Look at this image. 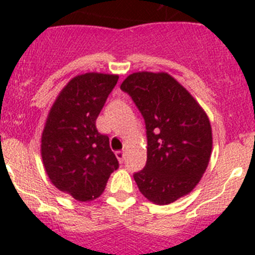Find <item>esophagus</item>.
Instances as JSON below:
<instances>
[{
  "label": "esophagus",
  "instance_id": "34e87169",
  "mask_svg": "<svg viewBox=\"0 0 255 255\" xmlns=\"http://www.w3.org/2000/svg\"><path fill=\"white\" fill-rule=\"evenodd\" d=\"M116 157L120 163H124V161H125V153H124L123 150H119V152H116Z\"/></svg>",
  "mask_w": 255,
  "mask_h": 255
}]
</instances>
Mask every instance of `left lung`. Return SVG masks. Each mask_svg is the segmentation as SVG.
Here are the masks:
<instances>
[{
    "mask_svg": "<svg viewBox=\"0 0 255 255\" xmlns=\"http://www.w3.org/2000/svg\"><path fill=\"white\" fill-rule=\"evenodd\" d=\"M120 88L131 97L147 129V163L134 173L135 182L153 203H172L197 186L208 166V116L167 73H134Z\"/></svg>",
    "mask_w": 255,
    "mask_h": 255,
    "instance_id": "left-lung-1",
    "label": "left lung"
}]
</instances>
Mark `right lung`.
I'll return each mask as SVG.
<instances>
[{"instance_id": "right-lung-1", "label": "right lung", "mask_w": 255, "mask_h": 255, "mask_svg": "<svg viewBox=\"0 0 255 255\" xmlns=\"http://www.w3.org/2000/svg\"><path fill=\"white\" fill-rule=\"evenodd\" d=\"M119 76L87 73L61 91L47 117L40 152L49 180L74 199L89 202L100 197L108 177L119 168L107 135L96 120Z\"/></svg>"}]
</instances>
